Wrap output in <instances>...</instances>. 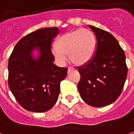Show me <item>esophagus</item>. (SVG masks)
Instances as JSON below:
<instances>
[{
  "instance_id": "esophagus-1",
  "label": "esophagus",
  "mask_w": 134,
  "mask_h": 134,
  "mask_svg": "<svg viewBox=\"0 0 134 134\" xmlns=\"http://www.w3.org/2000/svg\"><path fill=\"white\" fill-rule=\"evenodd\" d=\"M73 68L72 67H69V69H68V72H70L71 71H72Z\"/></svg>"
}]
</instances>
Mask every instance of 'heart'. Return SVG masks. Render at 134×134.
Wrapping results in <instances>:
<instances>
[{
  "label": "heart",
  "instance_id": "obj_1",
  "mask_svg": "<svg viewBox=\"0 0 134 134\" xmlns=\"http://www.w3.org/2000/svg\"><path fill=\"white\" fill-rule=\"evenodd\" d=\"M96 49V38L91 30L84 28L63 34L52 49L56 60L63 64L69 55V61L75 65H85L93 59Z\"/></svg>",
  "mask_w": 134,
  "mask_h": 134
}]
</instances>
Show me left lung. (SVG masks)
<instances>
[{
  "mask_svg": "<svg viewBox=\"0 0 134 134\" xmlns=\"http://www.w3.org/2000/svg\"><path fill=\"white\" fill-rule=\"evenodd\" d=\"M96 37L93 59L77 67L78 90L82 100L94 107L112 104L121 94L128 74L125 55L118 40L107 31L88 25Z\"/></svg>",
  "mask_w": 134,
  "mask_h": 134,
  "instance_id": "1",
  "label": "left lung"
}]
</instances>
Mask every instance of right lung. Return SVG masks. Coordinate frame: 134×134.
Instances as JSON below:
<instances>
[{
  "instance_id": "right-lung-1",
  "label": "right lung",
  "mask_w": 134,
  "mask_h": 134,
  "mask_svg": "<svg viewBox=\"0 0 134 134\" xmlns=\"http://www.w3.org/2000/svg\"><path fill=\"white\" fill-rule=\"evenodd\" d=\"M58 27H45L27 34L17 42L9 59L8 84L16 101L25 109L34 112L49 110L57 102L60 84L68 68L53 63L51 44ZM38 49V58L32 50Z\"/></svg>"
}]
</instances>
